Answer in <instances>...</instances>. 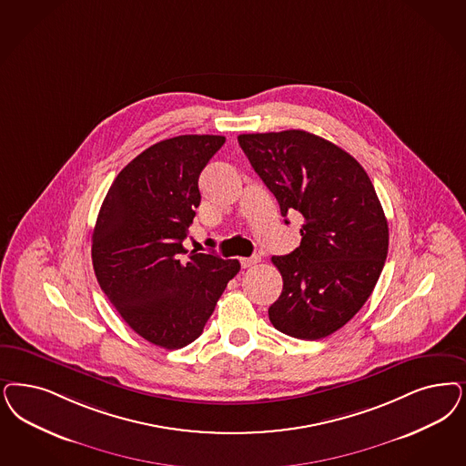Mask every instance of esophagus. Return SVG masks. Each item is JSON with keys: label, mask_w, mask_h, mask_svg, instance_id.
Instances as JSON below:
<instances>
[{"label": "esophagus", "mask_w": 466, "mask_h": 466, "mask_svg": "<svg viewBox=\"0 0 466 466\" xmlns=\"http://www.w3.org/2000/svg\"><path fill=\"white\" fill-rule=\"evenodd\" d=\"M258 261H259V257L241 258L242 268H249V267L257 265Z\"/></svg>", "instance_id": "34e87169"}]
</instances>
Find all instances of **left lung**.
<instances>
[{
    "label": "left lung",
    "mask_w": 466,
    "mask_h": 466,
    "mask_svg": "<svg viewBox=\"0 0 466 466\" xmlns=\"http://www.w3.org/2000/svg\"><path fill=\"white\" fill-rule=\"evenodd\" d=\"M238 141L282 217H305L299 248L272 257L284 288L270 321L290 338H327L361 309L384 268L389 227L373 184L350 153L306 130Z\"/></svg>",
    "instance_id": "obj_1"
}]
</instances>
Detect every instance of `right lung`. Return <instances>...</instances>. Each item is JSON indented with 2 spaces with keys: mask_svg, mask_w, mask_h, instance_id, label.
Returning <instances> with one entry per match:
<instances>
[{
  "mask_svg": "<svg viewBox=\"0 0 466 466\" xmlns=\"http://www.w3.org/2000/svg\"><path fill=\"white\" fill-rule=\"evenodd\" d=\"M224 136H177L149 146L115 177L93 232L97 284L147 342L180 350L201 336L238 259L182 246L199 207V174Z\"/></svg>",
  "mask_w": 466,
  "mask_h": 466,
  "instance_id": "obj_1",
  "label": "right lung"
}]
</instances>
